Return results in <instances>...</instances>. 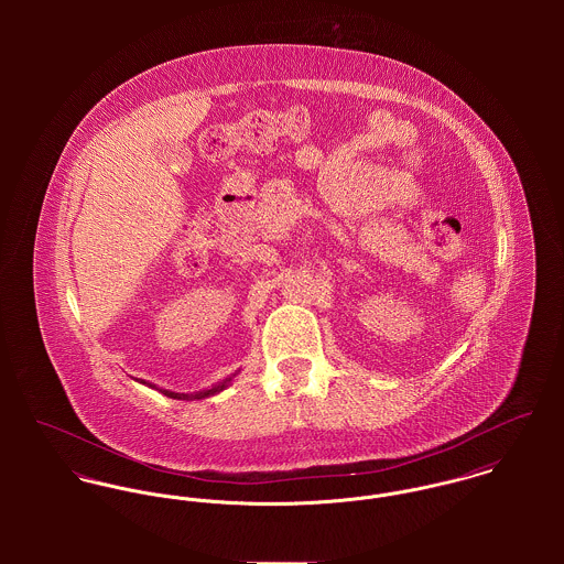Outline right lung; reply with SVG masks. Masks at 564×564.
I'll list each match as a JSON object with an SVG mask.
<instances>
[{
	"mask_svg": "<svg viewBox=\"0 0 564 564\" xmlns=\"http://www.w3.org/2000/svg\"><path fill=\"white\" fill-rule=\"evenodd\" d=\"M237 376V373H235ZM232 376V378H235ZM232 378H226L224 382H219V384H215V387H210V389H206V391H197V393H173V391H166V389H159L156 384H150V382H143V384H148V387H152V389H156V391H161L162 395H166V398H171V400H186V402H191V400H206V398H210V395H217V393H221L230 382H232Z\"/></svg>",
	"mask_w": 564,
	"mask_h": 564,
	"instance_id": "right-lung-1",
	"label": "right lung"
}]
</instances>
